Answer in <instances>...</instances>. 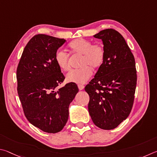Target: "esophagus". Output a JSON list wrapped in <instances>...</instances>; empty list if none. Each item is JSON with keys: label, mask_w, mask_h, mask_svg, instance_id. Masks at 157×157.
Instances as JSON below:
<instances>
[{"label": "esophagus", "mask_w": 157, "mask_h": 157, "mask_svg": "<svg viewBox=\"0 0 157 157\" xmlns=\"http://www.w3.org/2000/svg\"><path fill=\"white\" fill-rule=\"evenodd\" d=\"M78 87L79 90H82L84 89V86H83V85H81V84L78 85Z\"/></svg>", "instance_id": "1"}]
</instances>
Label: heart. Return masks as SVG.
Wrapping results in <instances>:
<instances>
[{
	"instance_id": "obj_1",
	"label": "heart",
	"mask_w": 157,
	"mask_h": 157,
	"mask_svg": "<svg viewBox=\"0 0 157 157\" xmlns=\"http://www.w3.org/2000/svg\"><path fill=\"white\" fill-rule=\"evenodd\" d=\"M68 49L72 55L82 56L81 68L71 70L66 75V81L70 83H84L91 78L92 69L100 68L105 59V49L101 43H93L91 40L78 38L69 43ZM55 62L61 71L70 70V56L62 51L55 54Z\"/></svg>"
}]
</instances>
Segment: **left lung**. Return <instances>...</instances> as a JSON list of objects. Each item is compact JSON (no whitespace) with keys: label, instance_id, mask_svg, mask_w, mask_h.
Returning <instances> with one entry per match:
<instances>
[{"label":"left lung","instance_id":"1","mask_svg":"<svg viewBox=\"0 0 157 157\" xmlns=\"http://www.w3.org/2000/svg\"><path fill=\"white\" fill-rule=\"evenodd\" d=\"M94 36L103 40L106 55L85 87L90 96L88 110L97 127L112 130L127 119L132 108L137 81L135 59L117 30L106 29Z\"/></svg>","mask_w":157,"mask_h":157}]
</instances>
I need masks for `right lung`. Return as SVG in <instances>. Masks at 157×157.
<instances>
[{"mask_svg":"<svg viewBox=\"0 0 157 157\" xmlns=\"http://www.w3.org/2000/svg\"><path fill=\"white\" fill-rule=\"evenodd\" d=\"M63 38L36 34L29 40L19 60L16 78L19 99L27 119L48 133L61 131L69 117V105L78 92L74 83L57 90L65 76L55 62Z\"/></svg>","mask_w":157,"mask_h":157,"instance_id":"obj_1","label":"right lung"}]
</instances>
